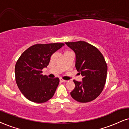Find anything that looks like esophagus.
<instances>
[{
	"label": "esophagus",
	"instance_id": "34e87169",
	"mask_svg": "<svg viewBox=\"0 0 129 129\" xmlns=\"http://www.w3.org/2000/svg\"><path fill=\"white\" fill-rule=\"evenodd\" d=\"M60 82H63V83H66L67 81V80H63V79H60Z\"/></svg>",
	"mask_w": 129,
	"mask_h": 129
}]
</instances>
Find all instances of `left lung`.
Segmentation results:
<instances>
[{"label":"left lung","mask_w":129,"mask_h":129,"mask_svg":"<svg viewBox=\"0 0 129 129\" xmlns=\"http://www.w3.org/2000/svg\"><path fill=\"white\" fill-rule=\"evenodd\" d=\"M66 44L75 53V67L83 77L82 82L74 80L75 88L71 96L80 103L91 102L101 94L106 83L108 67L105 58L97 48L85 41Z\"/></svg>","instance_id":"left-lung-1"}]
</instances>
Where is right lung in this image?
<instances>
[{
  "instance_id": "1",
  "label": "right lung",
  "mask_w": 129,
  "mask_h": 129,
  "mask_svg": "<svg viewBox=\"0 0 129 129\" xmlns=\"http://www.w3.org/2000/svg\"><path fill=\"white\" fill-rule=\"evenodd\" d=\"M63 45V43L35 44L20 56L15 67V80L21 92L29 100L44 103L53 96L59 79L43 76L42 70L49 65L52 54Z\"/></svg>"
}]
</instances>
